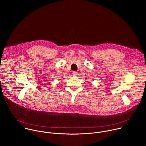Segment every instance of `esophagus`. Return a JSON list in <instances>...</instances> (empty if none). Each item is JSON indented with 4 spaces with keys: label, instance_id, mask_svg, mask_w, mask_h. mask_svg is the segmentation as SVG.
<instances>
[{
    "label": "esophagus",
    "instance_id": "obj_1",
    "mask_svg": "<svg viewBox=\"0 0 146 146\" xmlns=\"http://www.w3.org/2000/svg\"><path fill=\"white\" fill-rule=\"evenodd\" d=\"M72 74H73V76H77V73L76 72L74 71V72H72Z\"/></svg>",
    "mask_w": 146,
    "mask_h": 146
}]
</instances>
